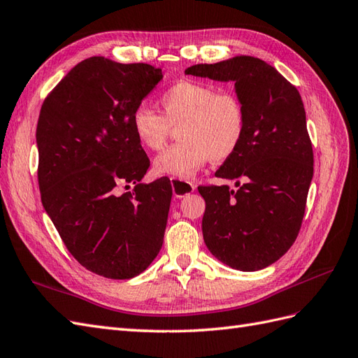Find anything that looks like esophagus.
I'll list each match as a JSON object with an SVG mask.
<instances>
[{
  "instance_id": "34e87169",
  "label": "esophagus",
  "mask_w": 358,
  "mask_h": 358,
  "mask_svg": "<svg viewBox=\"0 0 358 358\" xmlns=\"http://www.w3.org/2000/svg\"><path fill=\"white\" fill-rule=\"evenodd\" d=\"M171 186H172V192L176 198H185L186 195L192 194L195 190V186L192 185L189 181L180 180L177 177H171Z\"/></svg>"
}]
</instances>
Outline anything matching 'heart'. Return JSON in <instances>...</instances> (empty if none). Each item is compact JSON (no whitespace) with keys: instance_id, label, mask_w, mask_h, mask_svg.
<instances>
[{"instance_id":"1","label":"heart","mask_w":358,"mask_h":358,"mask_svg":"<svg viewBox=\"0 0 358 358\" xmlns=\"http://www.w3.org/2000/svg\"><path fill=\"white\" fill-rule=\"evenodd\" d=\"M159 104L163 115L145 104L131 115L136 139L151 151H159L171 128L178 125L181 141L155 157L157 173L190 178L208 159L224 162L239 150L246 131V108L234 90L180 80L162 92Z\"/></svg>"}]
</instances>
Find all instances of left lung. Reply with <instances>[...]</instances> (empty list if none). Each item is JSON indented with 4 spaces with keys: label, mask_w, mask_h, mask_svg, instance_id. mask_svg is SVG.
Returning <instances> with one entry per match:
<instances>
[{
    "label": "left lung",
    "mask_w": 358,
    "mask_h": 358,
    "mask_svg": "<svg viewBox=\"0 0 358 358\" xmlns=\"http://www.w3.org/2000/svg\"><path fill=\"white\" fill-rule=\"evenodd\" d=\"M187 76L234 81L246 108L245 137L216 177L230 186H199L203 236L217 260L245 272L277 262L296 241L313 178V148L296 87L257 57L194 65Z\"/></svg>",
    "instance_id": "1"
}]
</instances>
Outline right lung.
Wrapping results in <instances>:
<instances>
[{"instance_id":"1","label":"right lung","mask_w":358,"mask_h":358,"mask_svg":"<svg viewBox=\"0 0 358 358\" xmlns=\"http://www.w3.org/2000/svg\"><path fill=\"white\" fill-rule=\"evenodd\" d=\"M163 78L146 63L86 59L45 98L36 142L45 212L74 259L87 271L128 280L157 257L172 187L141 182L150 159L131 115ZM135 185L131 192L120 187Z\"/></svg>"}]
</instances>
